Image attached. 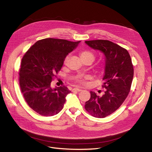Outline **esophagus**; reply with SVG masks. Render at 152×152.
Instances as JSON below:
<instances>
[{
    "label": "esophagus",
    "instance_id": "esophagus-1",
    "mask_svg": "<svg viewBox=\"0 0 152 152\" xmlns=\"http://www.w3.org/2000/svg\"><path fill=\"white\" fill-rule=\"evenodd\" d=\"M73 91H77V92H80L82 91L81 88H73Z\"/></svg>",
    "mask_w": 152,
    "mask_h": 152
}]
</instances>
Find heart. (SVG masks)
<instances>
[{
  "label": "heart",
  "instance_id": "b5f03b06",
  "mask_svg": "<svg viewBox=\"0 0 152 152\" xmlns=\"http://www.w3.org/2000/svg\"><path fill=\"white\" fill-rule=\"evenodd\" d=\"M80 56L81 57V59L82 60H85V59H92L93 61L94 60V54L92 53L91 51H88V50H84V51H82L80 52ZM78 82H80V83H83L84 82V80L82 78L80 77L78 79Z\"/></svg>",
  "mask_w": 152,
  "mask_h": 152
}]
</instances>
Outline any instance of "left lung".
<instances>
[{"instance_id": "1", "label": "left lung", "mask_w": 152, "mask_h": 152, "mask_svg": "<svg viewBox=\"0 0 152 152\" xmlns=\"http://www.w3.org/2000/svg\"><path fill=\"white\" fill-rule=\"evenodd\" d=\"M85 43L105 56L102 87L106 91L101 97L91 91V98L85 104L86 111L92 116L103 118L116 111L127 97L133 78V66L128 51L116 43L103 39Z\"/></svg>"}]
</instances>
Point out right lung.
Returning a JSON list of instances; mask_svg holds the SVG:
<instances>
[{
  "label": "right lung",
  "instance_id": "right-lung-1",
  "mask_svg": "<svg viewBox=\"0 0 152 152\" xmlns=\"http://www.w3.org/2000/svg\"><path fill=\"white\" fill-rule=\"evenodd\" d=\"M80 42L46 38L38 41L24 55L19 70L20 91L29 106L41 116H54L63 109L71 91L65 86L51 88V82Z\"/></svg>",
  "mask_w": 152,
  "mask_h": 152
}]
</instances>
